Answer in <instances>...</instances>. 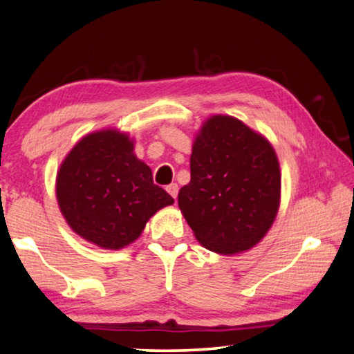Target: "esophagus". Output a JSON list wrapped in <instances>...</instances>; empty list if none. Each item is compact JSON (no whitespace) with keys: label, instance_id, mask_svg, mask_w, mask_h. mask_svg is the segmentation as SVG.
<instances>
[{"label":"esophagus","instance_id":"obj_1","mask_svg":"<svg viewBox=\"0 0 354 354\" xmlns=\"http://www.w3.org/2000/svg\"><path fill=\"white\" fill-rule=\"evenodd\" d=\"M166 189H167V193H169L174 199H177V194H178V187H177V183H171L169 187H167Z\"/></svg>","mask_w":354,"mask_h":354}]
</instances>
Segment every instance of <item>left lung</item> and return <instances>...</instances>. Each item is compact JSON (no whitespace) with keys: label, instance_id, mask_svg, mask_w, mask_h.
Instances as JSON below:
<instances>
[{"label":"left lung","instance_id":"left-lung-1","mask_svg":"<svg viewBox=\"0 0 354 354\" xmlns=\"http://www.w3.org/2000/svg\"><path fill=\"white\" fill-rule=\"evenodd\" d=\"M189 167L178 208L201 245L223 256L256 246L281 204V167L268 139L240 119L215 114L194 138Z\"/></svg>","mask_w":354,"mask_h":354}]
</instances>
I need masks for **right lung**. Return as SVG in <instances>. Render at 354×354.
<instances>
[{"label":"right lung","mask_w":354,"mask_h":354,"mask_svg":"<svg viewBox=\"0 0 354 354\" xmlns=\"http://www.w3.org/2000/svg\"><path fill=\"white\" fill-rule=\"evenodd\" d=\"M56 199L75 234L111 251L129 246L156 212L174 204L136 156L133 138L118 129L75 144L57 169Z\"/></svg>","instance_id":"1"}]
</instances>
